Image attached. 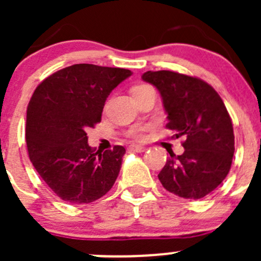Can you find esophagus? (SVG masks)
<instances>
[{"label":"esophagus","mask_w":261,"mask_h":261,"mask_svg":"<svg viewBox=\"0 0 261 261\" xmlns=\"http://www.w3.org/2000/svg\"><path fill=\"white\" fill-rule=\"evenodd\" d=\"M128 149H130L131 151H135V152H144L146 150V147L140 146V145H131Z\"/></svg>","instance_id":"1"}]
</instances>
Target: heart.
I'll list each match as a JSON object with an SVG mask.
<instances>
[{"label": "heart", "mask_w": 261, "mask_h": 261, "mask_svg": "<svg viewBox=\"0 0 261 261\" xmlns=\"http://www.w3.org/2000/svg\"><path fill=\"white\" fill-rule=\"evenodd\" d=\"M147 88H150V87L146 86V84H139V86L134 87L131 92H133V94L139 93V92L145 91ZM144 131H145V127H143V126H136V127H133L130 131H128L127 135L130 136V138L135 139V140H141V139L144 138Z\"/></svg>", "instance_id": "heart-1"}]
</instances>
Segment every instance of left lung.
<instances>
[{"instance_id":"1","label":"left lung","mask_w":261,"mask_h":261,"mask_svg":"<svg viewBox=\"0 0 261 261\" xmlns=\"http://www.w3.org/2000/svg\"><path fill=\"white\" fill-rule=\"evenodd\" d=\"M160 92L167 128L181 138L184 152L170 158L159 173L167 191L181 198L201 199L230 172L235 151L232 121L220 94L207 82L172 70L144 73Z\"/></svg>"}]
</instances>
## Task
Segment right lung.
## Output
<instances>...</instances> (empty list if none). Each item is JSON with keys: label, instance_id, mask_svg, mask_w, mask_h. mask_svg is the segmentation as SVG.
Segmentation results:
<instances>
[{"label": "right lung", "instance_id": "add662e5", "mask_svg": "<svg viewBox=\"0 0 261 261\" xmlns=\"http://www.w3.org/2000/svg\"><path fill=\"white\" fill-rule=\"evenodd\" d=\"M133 74L123 68L74 64L45 78L26 111L29 158L41 179L69 203H91L112 188L125 147L94 151L87 128L101 121L107 97Z\"/></svg>", "mask_w": 261, "mask_h": 261}]
</instances>
